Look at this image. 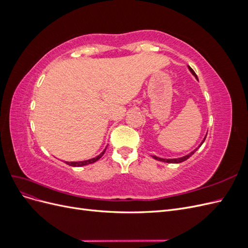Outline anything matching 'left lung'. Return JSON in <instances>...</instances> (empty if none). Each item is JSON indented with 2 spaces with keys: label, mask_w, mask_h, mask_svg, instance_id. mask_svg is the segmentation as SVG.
Listing matches in <instances>:
<instances>
[{
  "label": "left lung",
  "mask_w": 248,
  "mask_h": 248,
  "mask_svg": "<svg viewBox=\"0 0 248 248\" xmlns=\"http://www.w3.org/2000/svg\"><path fill=\"white\" fill-rule=\"evenodd\" d=\"M188 69H189V71L193 74V76H194V78H196L197 79H198V77H197V74L196 73H194V71L190 68V67L188 66ZM206 137H207V134H206V136H205V138H204V140H202V142H201V144L199 145V147L198 148H196V149H194L193 150V151H191L189 154H187V155H185V156H183V157H179V158H172V159H167V158H161V157H158V156H155V155H153L152 157H153V158L154 159H156V160H158V161H162V162H167V163H180V162H183V161H185L186 159H188L189 158V157L190 156H192L193 154H194V152H196L197 151V150L202 145V142H204L205 141V140H206Z\"/></svg>",
  "instance_id": "1"
}]
</instances>
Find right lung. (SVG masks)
I'll use <instances>...</instances> for the list:
<instances>
[{
    "mask_svg": "<svg viewBox=\"0 0 248 248\" xmlns=\"http://www.w3.org/2000/svg\"><path fill=\"white\" fill-rule=\"evenodd\" d=\"M106 150H107V148L103 150V151L98 155V156H96V157H94V158H91V159H88V160H84V161H71V162H68V161H66V163L68 164V166H71V167H84V166H87V164H90V163H94V162H96L97 160L98 159H100L101 157L103 156V154H104V152H106Z\"/></svg>",
    "mask_w": 248,
    "mask_h": 248,
    "instance_id": "1",
    "label": "right lung"
}]
</instances>
